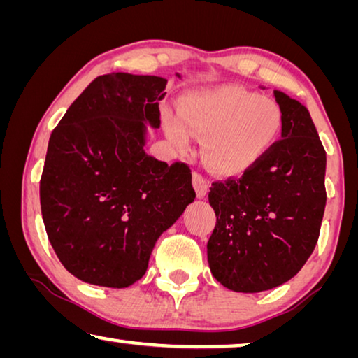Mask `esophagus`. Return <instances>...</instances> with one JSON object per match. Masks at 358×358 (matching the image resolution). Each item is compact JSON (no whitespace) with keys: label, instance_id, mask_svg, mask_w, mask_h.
Masks as SVG:
<instances>
[{"label":"esophagus","instance_id":"1","mask_svg":"<svg viewBox=\"0 0 358 358\" xmlns=\"http://www.w3.org/2000/svg\"><path fill=\"white\" fill-rule=\"evenodd\" d=\"M192 186H194L197 197H206L207 192H208L210 181L207 178H203L201 173L194 172V173H192Z\"/></svg>","mask_w":358,"mask_h":358}]
</instances>
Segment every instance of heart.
I'll list each match as a JSON object with an SVG mask.
<instances>
[{"label":"heart","mask_w":358,"mask_h":358,"mask_svg":"<svg viewBox=\"0 0 358 358\" xmlns=\"http://www.w3.org/2000/svg\"><path fill=\"white\" fill-rule=\"evenodd\" d=\"M177 113L164 110L167 137L186 148L191 134L201 137V155L215 173L237 175L257 164L280 137L283 115L274 100L239 86L192 90Z\"/></svg>","instance_id":"1"}]
</instances>
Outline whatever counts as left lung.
I'll return each instance as SVG.
<instances>
[{
  "label": "left lung",
  "instance_id": "1",
  "mask_svg": "<svg viewBox=\"0 0 358 358\" xmlns=\"http://www.w3.org/2000/svg\"><path fill=\"white\" fill-rule=\"evenodd\" d=\"M282 140L241 178L215 181L217 224L207 242L212 275L239 293L271 290L298 274L314 252L325 212L327 152L308 108L274 90Z\"/></svg>",
  "mask_w": 358,
  "mask_h": 358
}]
</instances>
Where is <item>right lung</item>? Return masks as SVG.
I'll use <instances>...</instances> for the list:
<instances>
[{
    "label": "right lung",
    "mask_w": 358,
    "mask_h": 358,
    "mask_svg": "<svg viewBox=\"0 0 358 358\" xmlns=\"http://www.w3.org/2000/svg\"><path fill=\"white\" fill-rule=\"evenodd\" d=\"M166 84L129 73L95 78L50 134L39 181L44 228L64 268L90 285L141 279L159 236L196 197L186 164L145 152Z\"/></svg>",
    "instance_id": "obj_1"
}]
</instances>
